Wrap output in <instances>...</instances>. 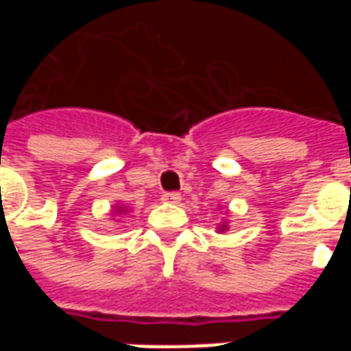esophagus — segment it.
Instances as JSON below:
<instances>
[{
	"mask_svg": "<svg viewBox=\"0 0 351 351\" xmlns=\"http://www.w3.org/2000/svg\"><path fill=\"white\" fill-rule=\"evenodd\" d=\"M163 203H171V205H176V203H180V193L178 191H165L163 195Z\"/></svg>",
	"mask_w": 351,
	"mask_h": 351,
	"instance_id": "1",
	"label": "esophagus"
}]
</instances>
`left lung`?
<instances>
[{
  "mask_svg": "<svg viewBox=\"0 0 351 351\" xmlns=\"http://www.w3.org/2000/svg\"><path fill=\"white\" fill-rule=\"evenodd\" d=\"M221 229H226V226H223V228H221Z\"/></svg>",
  "mask_w": 351,
  "mask_h": 351,
  "instance_id": "8db88e82",
  "label": "left lung"
}]
</instances>
